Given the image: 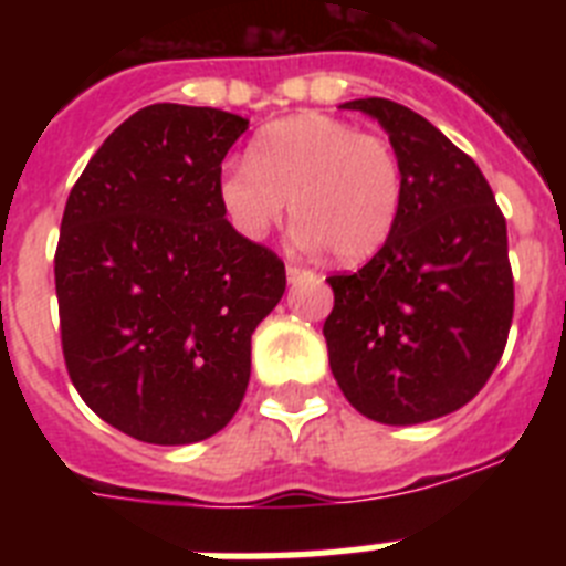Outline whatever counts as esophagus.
<instances>
[{
  "mask_svg": "<svg viewBox=\"0 0 566 566\" xmlns=\"http://www.w3.org/2000/svg\"><path fill=\"white\" fill-rule=\"evenodd\" d=\"M286 277H289V283H297V280H303V277H312V272L303 266H297V263H289Z\"/></svg>",
  "mask_w": 566,
  "mask_h": 566,
  "instance_id": "obj_1",
  "label": "esophagus"
}]
</instances>
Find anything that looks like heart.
Wrapping results in <instances>:
<instances>
[{
    "mask_svg": "<svg viewBox=\"0 0 566 566\" xmlns=\"http://www.w3.org/2000/svg\"><path fill=\"white\" fill-rule=\"evenodd\" d=\"M218 201L243 238L263 240L292 201L297 240L339 263L377 254L397 227L402 169L379 135L334 115L297 113L254 135L249 158L218 175Z\"/></svg>",
    "mask_w": 566,
    "mask_h": 566,
    "instance_id": "1",
    "label": "heart"
}]
</instances>
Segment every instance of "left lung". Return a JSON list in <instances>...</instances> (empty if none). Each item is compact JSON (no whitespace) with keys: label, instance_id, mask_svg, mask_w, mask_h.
Listing matches in <instances>:
<instances>
[{"label":"left lung","instance_id":"left-lung-1","mask_svg":"<svg viewBox=\"0 0 566 566\" xmlns=\"http://www.w3.org/2000/svg\"><path fill=\"white\" fill-rule=\"evenodd\" d=\"M377 118L399 169L402 203L385 247L334 274L323 337L339 391L363 417L419 424L482 391L513 319L507 223L482 169L413 109L357 98Z\"/></svg>","mask_w":566,"mask_h":566}]
</instances>
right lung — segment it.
I'll return each instance as SVG.
<instances>
[{
  "mask_svg": "<svg viewBox=\"0 0 566 566\" xmlns=\"http://www.w3.org/2000/svg\"><path fill=\"white\" fill-rule=\"evenodd\" d=\"M249 118L153 104L90 158L56 249L64 363L107 424L192 444L234 417L286 266L227 221L218 175Z\"/></svg>",
  "mask_w": 566,
  "mask_h": 566,
  "instance_id": "1",
  "label": "right lung"
}]
</instances>
